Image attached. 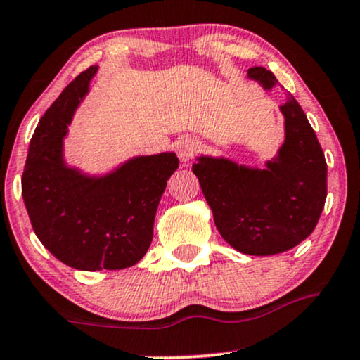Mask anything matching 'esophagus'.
<instances>
[{
    "instance_id": "1",
    "label": "esophagus",
    "mask_w": 360,
    "mask_h": 360,
    "mask_svg": "<svg viewBox=\"0 0 360 360\" xmlns=\"http://www.w3.org/2000/svg\"><path fill=\"white\" fill-rule=\"evenodd\" d=\"M200 141L197 138H181L176 143V153H179L181 162H188L200 151Z\"/></svg>"
}]
</instances>
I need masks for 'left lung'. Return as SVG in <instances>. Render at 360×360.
<instances>
[{
	"instance_id": "1",
	"label": "left lung",
	"mask_w": 360,
	"mask_h": 360,
	"mask_svg": "<svg viewBox=\"0 0 360 360\" xmlns=\"http://www.w3.org/2000/svg\"><path fill=\"white\" fill-rule=\"evenodd\" d=\"M248 75L264 89L278 82L264 67H251ZM281 112L285 143L268 170L210 156L192 167L215 227L244 255L271 256L298 246L314 232L327 198V162L307 114L291 96Z\"/></svg>"
}]
</instances>
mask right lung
<instances>
[{"mask_svg":"<svg viewBox=\"0 0 360 360\" xmlns=\"http://www.w3.org/2000/svg\"><path fill=\"white\" fill-rule=\"evenodd\" d=\"M96 67L80 72L46 109L30 141L21 193L40 243L82 271L136 264L153 239L155 215L175 153L138 156L111 175L89 179L67 168L62 139Z\"/></svg>","mask_w":360,"mask_h":360,"instance_id":"obj_1","label":"right lung"}]
</instances>
